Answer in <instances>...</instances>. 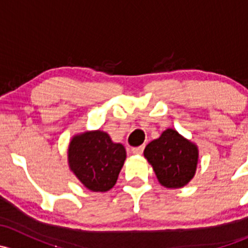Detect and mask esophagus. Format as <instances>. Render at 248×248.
Instances as JSON below:
<instances>
[{"label":"esophagus","instance_id":"1","mask_svg":"<svg viewBox=\"0 0 248 248\" xmlns=\"http://www.w3.org/2000/svg\"><path fill=\"white\" fill-rule=\"evenodd\" d=\"M144 145H141V146H138V147H133L132 149V154L134 155H141L142 151H144Z\"/></svg>","mask_w":248,"mask_h":248}]
</instances>
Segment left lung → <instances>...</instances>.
I'll return each instance as SVG.
<instances>
[{
	"instance_id": "8db88e82",
	"label": "left lung",
	"mask_w": 248,
	"mask_h": 248,
	"mask_svg": "<svg viewBox=\"0 0 248 248\" xmlns=\"http://www.w3.org/2000/svg\"><path fill=\"white\" fill-rule=\"evenodd\" d=\"M144 156L154 168L159 184L167 188H180L196 174L198 149L193 142L168 128L158 139L152 140Z\"/></svg>"
}]
</instances>
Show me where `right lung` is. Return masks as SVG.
Returning a JSON list of instances; mask_svg holds the SVG:
<instances>
[{
    "label": "right lung",
    "instance_id": "obj_1",
    "mask_svg": "<svg viewBox=\"0 0 248 248\" xmlns=\"http://www.w3.org/2000/svg\"><path fill=\"white\" fill-rule=\"evenodd\" d=\"M124 159V145L112 142L109 134L102 131L76 136L68 147L71 170L93 192H107L114 187Z\"/></svg>",
    "mask_w": 248,
    "mask_h": 248
}]
</instances>
